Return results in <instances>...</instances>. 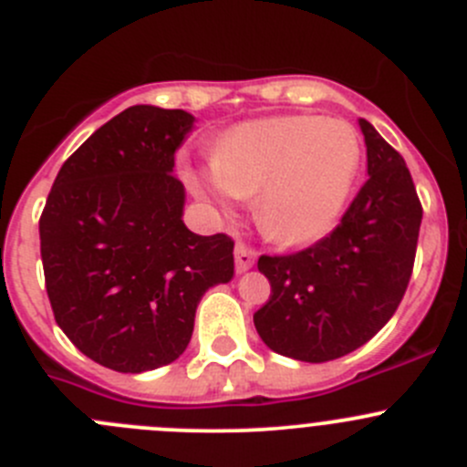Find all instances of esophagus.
Masks as SVG:
<instances>
[{
	"label": "esophagus",
	"instance_id": "obj_1",
	"mask_svg": "<svg viewBox=\"0 0 467 467\" xmlns=\"http://www.w3.org/2000/svg\"><path fill=\"white\" fill-rule=\"evenodd\" d=\"M234 264H237V273L248 271L255 264V251L248 248L244 242H237V246H234Z\"/></svg>",
	"mask_w": 467,
	"mask_h": 467
}]
</instances>
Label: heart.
I'll use <instances>...</instances> for the list:
<instances>
[{
    "instance_id": "b5f03b06",
    "label": "heart",
    "mask_w": 467,
    "mask_h": 467,
    "mask_svg": "<svg viewBox=\"0 0 467 467\" xmlns=\"http://www.w3.org/2000/svg\"><path fill=\"white\" fill-rule=\"evenodd\" d=\"M361 167V140L350 124L317 115L244 121L216 144L207 167L185 173L192 192L228 212L255 196L253 214L271 242H317L337 225Z\"/></svg>"
}]
</instances>
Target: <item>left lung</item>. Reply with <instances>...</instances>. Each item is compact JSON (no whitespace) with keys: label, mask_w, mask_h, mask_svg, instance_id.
I'll use <instances>...</instances> for the list:
<instances>
[{"label":"left lung","mask_w":467,"mask_h":467,"mask_svg":"<svg viewBox=\"0 0 467 467\" xmlns=\"http://www.w3.org/2000/svg\"><path fill=\"white\" fill-rule=\"evenodd\" d=\"M368 181L341 223L294 255H262L271 298L257 334L277 355L309 364L338 359L368 343L398 309L416 260L422 205L404 158L368 124Z\"/></svg>","instance_id":"left-lung-1"}]
</instances>
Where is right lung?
<instances>
[{"instance_id":"obj_1","label":"right lung","mask_w":467,"mask_h":467,"mask_svg":"<svg viewBox=\"0 0 467 467\" xmlns=\"http://www.w3.org/2000/svg\"><path fill=\"white\" fill-rule=\"evenodd\" d=\"M194 117L130 106L65 160L40 216L47 296L58 327L117 373L185 352L210 286L234 275V242L182 223L173 158Z\"/></svg>"}]
</instances>
